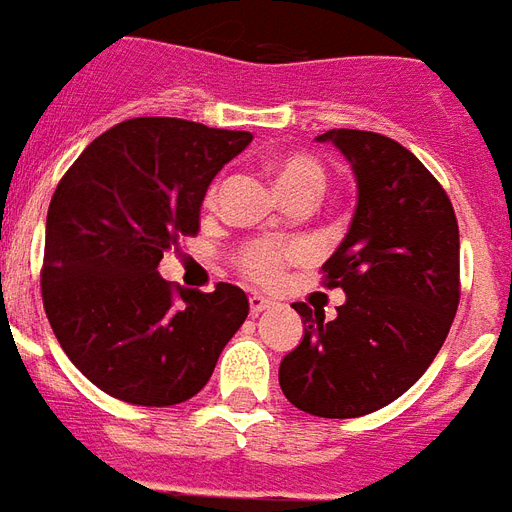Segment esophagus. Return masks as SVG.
<instances>
[{"label": "esophagus", "mask_w": 512, "mask_h": 512, "mask_svg": "<svg viewBox=\"0 0 512 512\" xmlns=\"http://www.w3.org/2000/svg\"><path fill=\"white\" fill-rule=\"evenodd\" d=\"M273 303L268 298H263V295H257V292H252V295H249V311H252V314H263L265 308H271Z\"/></svg>", "instance_id": "1"}]
</instances>
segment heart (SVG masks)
Returning <instances> with one entry per match:
<instances>
[{
	"label": "heart",
	"instance_id": "b5f03b06",
	"mask_svg": "<svg viewBox=\"0 0 512 512\" xmlns=\"http://www.w3.org/2000/svg\"><path fill=\"white\" fill-rule=\"evenodd\" d=\"M273 177H276V185L282 190V195L290 201V198H298V195H317L322 193L325 187V169L319 166V161L308 158V155H287V158H279L273 163ZM217 193H220V185L212 187L209 193V201H217ZM306 255V247L298 244V241H284L276 239H255L244 244L239 249V263L241 273L252 279L257 284H273L282 279L284 268L300 257Z\"/></svg>",
	"mask_w": 512,
	"mask_h": 512
}]
</instances>
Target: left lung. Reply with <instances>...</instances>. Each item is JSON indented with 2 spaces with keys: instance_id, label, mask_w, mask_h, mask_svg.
<instances>
[{
  "instance_id": "8db88e82",
  "label": "left lung",
  "mask_w": 512,
  "mask_h": 512,
  "mask_svg": "<svg viewBox=\"0 0 512 512\" xmlns=\"http://www.w3.org/2000/svg\"><path fill=\"white\" fill-rule=\"evenodd\" d=\"M357 179V209L341 247L322 265L341 287L338 317L295 303L303 341L279 365L295 408L357 419L408 392L435 360L459 306V225L446 190L389 136L333 128Z\"/></svg>"
}]
</instances>
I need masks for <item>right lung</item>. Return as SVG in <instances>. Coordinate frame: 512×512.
Returning <instances> with one entry per match:
<instances>
[{
	"label": "right lung",
	"instance_id": "1",
	"mask_svg": "<svg viewBox=\"0 0 512 512\" xmlns=\"http://www.w3.org/2000/svg\"><path fill=\"white\" fill-rule=\"evenodd\" d=\"M249 142V131L134 117L93 139L58 182L42 303L66 357L101 392L147 408L185 403L244 325L236 284L177 292L158 265L198 233L212 179Z\"/></svg>",
	"mask_w": 512,
	"mask_h": 512
}]
</instances>
